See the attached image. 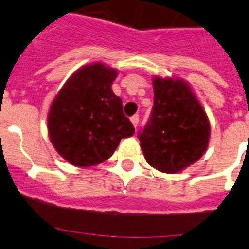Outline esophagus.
<instances>
[{
  "label": "esophagus",
  "instance_id": "1",
  "mask_svg": "<svg viewBox=\"0 0 249 249\" xmlns=\"http://www.w3.org/2000/svg\"><path fill=\"white\" fill-rule=\"evenodd\" d=\"M131 122H132V124H133V126H135V128H136V127L138 126V122H140V116H138V114H135V116H132V117H131Z\"/></svg>",
  "mask_w": 249,
  "mask_h": 249
}]
</instances>
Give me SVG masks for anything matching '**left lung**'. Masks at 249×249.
<instances>
[{
    "mask_svg": "<svg viewBox=\"0 0 249 249\" xmlns=\"http://www.w3.org/2000/svg\"><path fill=\"white\" fill-rule=\"evenodd\" d=\"M153 91L151 116L138 132L141 148L153 168L166 173L181 172L206 152L210 121L184 81L155 77Z\"/></svg>",
    "mask_w": 249,
    "mask_h": 249,
    "instance_id": "1",
    "label": "left lung"
}]
</instances>
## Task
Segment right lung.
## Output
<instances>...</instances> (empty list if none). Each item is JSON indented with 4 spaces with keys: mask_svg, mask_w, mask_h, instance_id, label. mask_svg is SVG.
<instances>
[{
    "mask_svg": "<svg viewBox=\"0 0 249 249\" xmlns=\"http://www.w3.org/2000/svg\"><path fill=\"white\" fill-rule=\"evenodd\" d=\"M116 77V70L101 62L83 66L68 78L51 105L50 140L73 166L102 163L122 138L135 133L123 113L122 100L112 91Z\"/></svg>",
    "mask_w": 249,
    "mask_h": 249,
    "instance_id": "add662e5",
    "label": "right lung"
}]
</instances>
